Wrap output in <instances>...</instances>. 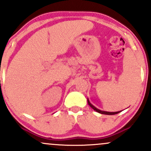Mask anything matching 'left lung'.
<instances>
[{"label": "left lung", "instance_id": "8db88e82", "mask_svg": "<svg viewBox=\"0 0 151 151\" xmlns=\"http://www.w3.org/2000/svg\"><path fill=\"white\" fill-rule=\"evenodd\" d=\"M87 101H88V104H89L90 106H91V108L93 109V110L96 111L98 112V113H100V114H106V115H114V114H119V113H120V112L121 111H116V112H109V111H101V110H99V109H96L95 106H93L91 104V103H90L88 99H87Z\"/></svg>", "mask_w": 151, "mask_h": 151}]
</instances>
